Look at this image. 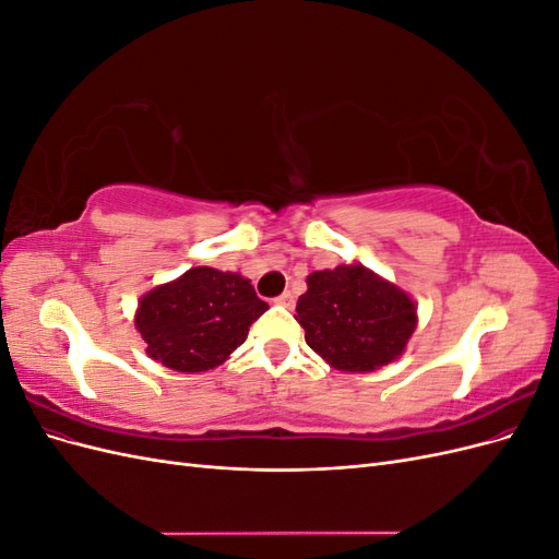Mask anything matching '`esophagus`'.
<instances>
[{"label":"esophagus","mask_w":559,"mask_h":559,"mask_svg":"<svg viewBox=\"0 0 559 559\" xmlns=\"http://www.w3.org/2000/svg\"><path fill=\"white\" fill-rule=\"evenodd\" d=\"M275 302H280V306H286V308H289V306H294V294H292V292H284L282 296H277V298H275Z\"/></svg>","instance_id":"34e87169"}]
</instances>
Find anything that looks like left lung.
I'll list each match as a JSON object with an SVG mask.
<instances>
[{
	"label": "left lung",
	"mask_w": 559,
	"mask_h": 559,
	"mask_svg": "<svg viewBox=\"0 0 559 559\" xmlns=\"http://www.w3.org/2000/svg\"><path fill=\"white\" fill-rule=\"evenodd\" d=\"M296 302L306 343L343 373H373L396 361L417 329V302L366 265L308 275Z\"/></svg>",
	"instance_id": "8db88e82"
}]
</instances>
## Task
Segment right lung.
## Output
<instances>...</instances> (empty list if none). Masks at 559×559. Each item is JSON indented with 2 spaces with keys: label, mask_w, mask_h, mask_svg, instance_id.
I'll use <instances>...</instances> for the list:
<instances>
[{
  "label": "right lung",
  "mask_w": 559,
  "mask_h": 559,
  "mask_svg": "<svg viewBox=\"0 0 559 559\" xmlns=\"http://www.w3.org/2000/svg\"><path fill=\"white\" fill-rule=\"evenodd\" d=\"M267 310L240 273L198 265L146 292L134 310V329L146 354L179 373L222 366Z\"/></svg>",
  "instance_id": "right-lung-1"
}]
</instances>
